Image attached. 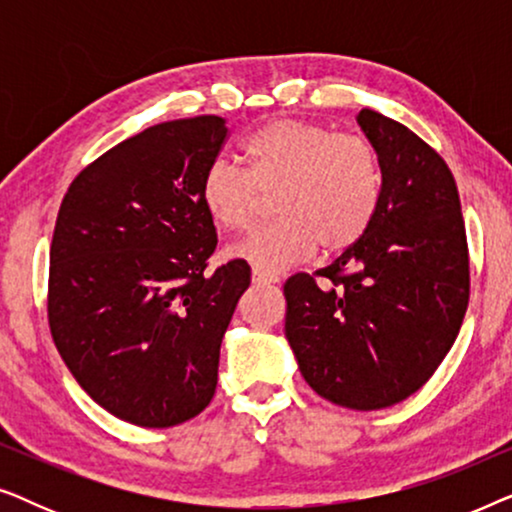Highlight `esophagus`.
Returning a JSON list of instances; mask_svg holds the SVG:
<instances>
[{
	"instance_id": "34e87169",
	"label": "esophagus",
	"mask_w": 512,
	"mask_h": 512,
	"mask_svg": "<svg viewBox=\"0 0 512 512\" xmlns=\"http://www.w3.org/2000/svg\"><path fill=\"white\" fill-rule=\"evenodd\" d=\"M251 282L258 284V286L277 284L279 277H275V275H265V272H261V270H254V272H251Z\"/></svg>"
}]
</instances>
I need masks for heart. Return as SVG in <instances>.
Instances as JSON below:
<instances>
[{"instance_id": "1", "label": "heart", "mask_w": 512, "mask_h": 512, "mask_svg": "<svg viewBox=\"0 0 512 512\" xmlns=\"http://www.w3.org/2000/svg\"><path fill=\"white\" fill-rule=\"evenodd\" d=\"M247 172L214 160L200 179V202L221 230H242L258 191L270 193L279 219L261 226L226 254L277 275L317 249L342 251L373 223L382 200V167L368 139L324 125L279 118L242 144Z\"/></svg>"}]
</instances>
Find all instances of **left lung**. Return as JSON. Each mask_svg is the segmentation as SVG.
Masks as SVG:
<instances>
[{"instance_id": "left-lung-1", "label": "left lung", "mask_w": 512, "mask_h": 512, "mask_svg": "<svg viewBox=\"0 0 512 512\" xmlns=\"http://www.w3.org/2000/svg\"><path fill=\"white\" fill-rule=\"evenodd\" d=\"M382 167V200L328 279L289 277L286 340L305 382L352 410L396 405L426 384L457 340L468 307V247L445 160L394 118L361 109Z\"/></svg>"}]
</instances>
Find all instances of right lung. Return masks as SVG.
Listing matches in <instances>:
<instances>
[{
    "label": "right lung",
    "mask_w": 512,
    "mask_h": 512,
    "mask_svg": "<svg viewBox=\"0 0 512 512\" xmlns=\"http://www.w3.org/2000/svg\"><path fill=\"white\" fill-rule=\"evenodd\" d=\"M226 118L158 123L72 181L51 244L48 324L69 373L123 422L167 429L212 401L223 333L251 270L205 272L216 228L200 179Z\"/></svg>",
    "instance_id": "right-lung-1"
}]
</instances>
